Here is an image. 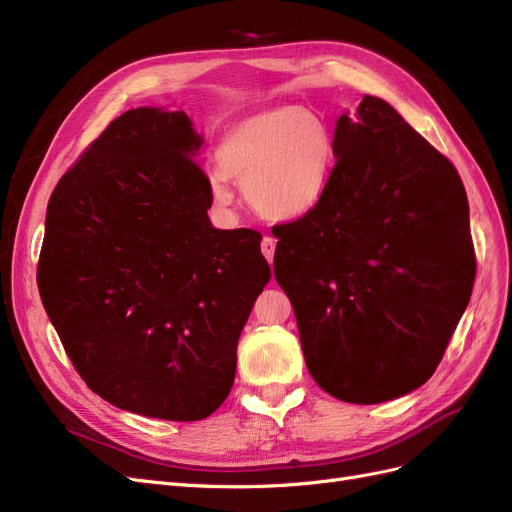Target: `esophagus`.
<instances>
[{"mask_svg":"<svg viewBox=\"0 0 512 512\" xmlns=\"http://www.w3.org/2000/svg\"><path fill=\"white\" fill-rule=\"evenodd\" d=\"M260 250H262V254H265V258H267L269 262H273V256H275V239H273V237H265V239H262Z\"/></svg>","mask_w":512,"mask_h":512,"instance_id":"esophagus-1","label":"esophagus"}]
</instances>
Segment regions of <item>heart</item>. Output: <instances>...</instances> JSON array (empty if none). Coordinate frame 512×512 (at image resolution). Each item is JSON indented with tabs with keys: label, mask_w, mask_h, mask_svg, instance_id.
<instances>
[{
	"label": "heart",
	"mask_w": 512,
	"mask_h": 512,
	"mask_svg": "<svg viewBox=\"0 0 512 512\" xmlns=\"http://www.w3.org/2000/svg\"><path fill=\"white\" fill-rule=\"evenodd\" d=\"M215 160L218 168L209 175L215 207L235 205V181L262 218L294 220L316 209L327 192L333 134L312 108L282 104L232 123Z\"/></svg>",
	"instance_id": "b5f03b06"
}]
</instances>
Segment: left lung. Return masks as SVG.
Here are the masks:
<instances>
[{"label": "left lung", "mask_w": 512, "mask_h": 512, "mask_svg": "<svg viewBox=\"0 0 512 512\" xmlns=\"http://www.w3.org/2000/svg\"><path fill=\"white\" fill-rule=\"evenodd\" d=\"M333 156L318 207L273 226V273L320 389L382 404L433 376L466 312L468 196L451 160L374 96L337 119Z\"/></svg>", "instance_id": "8db88e82"}]
</instances>
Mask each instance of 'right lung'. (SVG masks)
<instances>
[{"label":"right lung","instance_id":"obj_1","mask_svg":"<svg viewBox=\"0 0 512 512\" xmlns=\"http://www.w3.org/2000/svg\"><path fill=\"white\" fill-rule=\"evenodd\" d=\"M198 147L183 111L108 123L55 185L38 260L42 305L85 384L164 421L224 404L271 280L258 230L211 226Z\"/></svg>","mask_w":512,"mask_h":512}]
</instances>
